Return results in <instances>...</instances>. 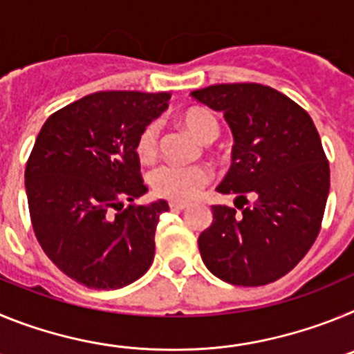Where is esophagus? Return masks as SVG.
<instances>
[{
    "label": "esophagus",
    "instance_id": "1",
    "mask_svg": "<svg viewBox=\"0 0 354 354\" xmlns=\"http://www.w3.org/2000/svg\"><path fill=\"white\" fill-rule=\"evenodd\" d=\"M187 205H189L187 202H179V200H171L170 202V209H174V211H183Z\"/></svg>",
    "mask_w": 354,
    "mask_h": 354
}]
</instances>
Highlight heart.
<instances>
[{
  "mask_svg": "<svg viewBox=\"0 0 354 354\" xmlns=\"http://www.w3.org/2000/svg\"><path fill=\"white\" fill-rule=\"evenodd\" d=\"M186 129L196 136L200 142L211 143L220 136V122L212 111L205 108H192L183 115ZM159 150V124L149 122L136 138V154L142 161H152ZM211 180V170L204 165L192 167H175L161 165L149 175L152 192L165 198L189 200Z\"/></svg>",
  "mask_w": 354,
  "mask_h": 354,
  "instance_id": "obj_1",
  "label": "heart"
}]
</instances>
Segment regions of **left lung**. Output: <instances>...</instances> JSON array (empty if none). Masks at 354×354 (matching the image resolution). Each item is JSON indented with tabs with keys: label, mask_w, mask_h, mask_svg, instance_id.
Instances as JSON below:
<instances>
[{
	"label": "left lung",
	"mask_w": 354,
	"mask_h": 354,
	"mask_svg": "<svg viewBox=\"0 0 354 354\" xmlns=\"http://www.w3.org/2000/svg\"><path fill=\"white\" fill-rule=\"evenodd\" d=\"M192 97L221 111L232 129V165L216 189L237 195L241 209L212 205L211 227L198 237L202 261L232 286L274 282L321 230L330 165L317 129L301 106L264 84H212Z\"/></svg>",
	"instance_id": "left-lung-1"
}]
</instances>
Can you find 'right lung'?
<instances>
[{"mask_svg":"<svg viewBox=\"0 0 354 354\" xmlns=\"http://www.w3.org/2000/svg\"><path fill=\"white\" fill-rule=\"evenodd\" d=\"M170 93L97 92L46 120L26 162L31 225L60 271L90 289H120L147 273L165 200L124 207L149 192L136 138Z\"/></svg>","mask_w":354,"mask_h":354,"instance_id":"obj_1","label":"right lung"}]
</instances>
